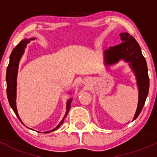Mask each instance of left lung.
<instances>
[{"instance_id":"left-lung-1","label":"left lung","mask_w":157,"mask_h":157,"mask_svg":"<svg viewBox=\"0 0 157 157\" xmlns=\"http://www.w3.org/2000/svg\"><path fill=\"white\" fill-rule=\"evenodd\" d=\"M120 36L122 41L121 44L110 47L104 52L105 63L107 66H112L123 60L128 63L135 75L138 88V102L134 121L140 115L148 95L150 86L148 70L140 45L134 38L128 33H120Z\"/></svg>"}]
</instances>
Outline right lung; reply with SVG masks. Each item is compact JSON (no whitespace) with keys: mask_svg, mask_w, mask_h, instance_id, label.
Returning a JSON list of instances; mask_svg holds the SVG:
<instances>
[{"mask_svg":"<svg viewBox=\"0 0 157 157\" xmlns=\"http://www.w3.org/2000/svg\"><path fill=\"white\" fill-rule=\"evenodd\" d=\"M34 38L32 39H24L22 40L15 48L12 51L10 56V62H9L8 66L7 68V74H6V81H7V99H8L9 103H10V107L12 108L13 112H15L17 118L20 119V121L23 123L22 120L20 119L19 116L18 112H17V102H16V99H17V74H18V68L20 61L23 56V53L25 52V48H26V45L29 43L31 40H34ZM71 102H72V98L69 99L67 102L66 105V113L63 119L61 120V122L57 125L56 128L52 129V131H45V133H48L51 131H53L55 130L58 129V128L64 122V120L65 117L67 116L70 109H71Z\"/></svg>","mask_w":157,"mask_h":157,"instance_id":"right-lung-1","label":"right lung"}]
</instances>
